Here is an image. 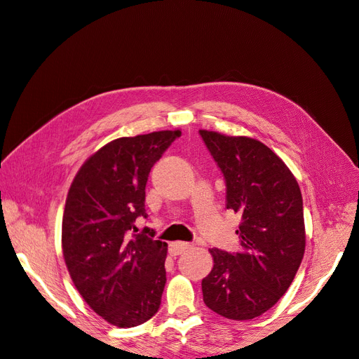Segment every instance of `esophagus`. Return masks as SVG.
Masks as SVG:
<instances>
[{
	"mask_svg": "<svg viewBox=\"0 0 359 359\" xmlns=\"http://www.w3.org/2000/svg\"><path fill=\"white\" fill-rule=\"evenodd\" d=\"M190 248V244L189 243H184V241H177V243H172L170 247H169V253L172 256H178L181 253L186 252V250Z\"/></svg>",
	"mask_w": 359,
	"mask_h": 359,
	"instance_id": "1",
	"label": "esophagus"
}]
</instances>
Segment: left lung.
<instances>
[{"label": "left lung", "instance_id": "obj_1", "mask_svg": "<svg viewBox=\"0 0 359 359\" xmlns=\"http://www.w3.org/2000/svg\"><path fill=\"white\" fill-rule=\"evenodd\" d=\"M199 133L226 180V208L241 215L240 252L210 250L203 302L227 319H255L285 295L304 257L301 190L285 161L259 140Z\"/></svg>", "mask_w": 359, "mask_h": 359}]
</instances>
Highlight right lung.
I'll return each instance as SVG.
<instances>
[{
  "mask_svg": "<svg viewBox=\"0 0 359 359\" xmlns=\"http://www.w3.org/2000/svg\"><path fill=\"white\" fill-rule=\"evenodd\" d=\"M180 135L161 130L112 140L86 158L67 194L64 262L85 302L119 328L137 327L160 309L168 244L149 229L136 233L135 222L147 219L151 168Z\"/></svg>",
  "mask_w": 359,
  "mask_h": 359,
  "instance_id": "1",
  "label": "right lung"
}]
</instances>
